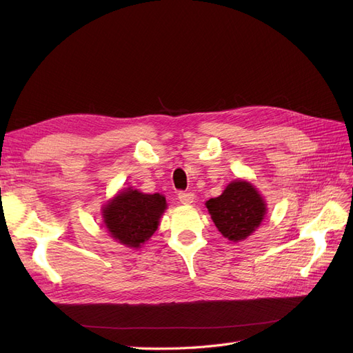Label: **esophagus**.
I'll return each mask as SVG.
<instances>
[{
	"instance_id": "34e87169",
	"label": "esophagus",
	"mask_w": 353,
	"mask_h": 353,
	"mask_svg": "<svg viewBox=\"0 0 353 353\" xmlns=\"http://www.w3.org/2000/svg\"><path fill=\"white\" fill-rule=\"evenodd\" d=\"M178 199L183 205H191L194 201V193H191V191H179Z\"/></svg>"
}]
</instances>
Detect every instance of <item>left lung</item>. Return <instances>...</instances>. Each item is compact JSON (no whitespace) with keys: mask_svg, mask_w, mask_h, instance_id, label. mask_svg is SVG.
Listing matches in <instances>:
<instances>
[{"mask_svg":"<svg viewBox=\"0 0 353 353\" xmlns=\"http://www.w3.org/2000/svg\"><path fill=\"white\" fill-rule=\"evenodd\" d=\"M206 208L222 236L232 241L249 237L266 212L262 197L245 181H234L219 197L209 199Z\"/></svg>","mask_w":353,"mask_h":353,"instance_id":"left-lung-1","label":"left lung"}]
</instances>
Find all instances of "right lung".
I'll list each match as a JSON object with an SVG mask.
<instances>
[{"label": "right lung", "mask_w": 353, "mask_h": 353, "mask_svg": "<svg viewBox=\"0 0 353 353\" xmlns=\"http://www.w3.org/2000/svg\"><path fill=\"white\" fill-rule=\"evenodd\" d=\"M165 209L162 194H144L128 188L104 208L103 218L113 239L128 248H140L157 230Z\"/></svg>", "instance_id": "add662e5"}]
</instances>
